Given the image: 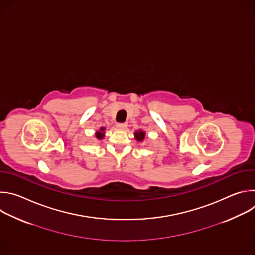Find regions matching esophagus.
<instances>
[{
  "mask_svg": "<svg viewBox=\"0 0 255 255\" xmlns=\"http://www.w3.org/2000/svg\"><path fill=\"white\" fill-rule=\"evenodd\" d=\"M117 128L120 130H125L127 127V123H117Z\"/></svg>",
  "mask_w": 255,
  "mask_h": 255,
  "instance_id": "34e87169",
  "label": "esophagus"
}]
</instances>
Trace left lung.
Returning a JSON list of instances; mask_svg holds the SVG:
<instances>
[{
	"mask_svg": "<svg viewBox=\"0 0 255 255\" xmlns=\"http://www.w3.org/2000/svg\"><path fill=\"white\" fill-rule=\"evenodd\" d=\"M135 138L138 140V141H142L145 137V133L142 132V131H139V132H135Z\"/></svg>",
	"mask_w": 255,
	"mask_h": 255,
	"instance_id": "1",
	"label": "left lung"
}]
</instances>
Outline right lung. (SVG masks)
I'll list each match as a JSON object with an SVG mask.
<instances>
[{
	"label": "right lung",
	"mask_w": 255,
	"mask_h": 255,
	"mask_svg": "<svg viewBox=\"0 0 255 255\" xmlns=\"http://www.w3.org/2000/svg\"><path fill=\"white\" fill-rule=\"evenodd\" d=\"M104 130H105V128H103V127H102V128H101V131H99V132L97 133V135H96V136H97V138H98V139H102V138L104 137Z\"/></svg>",
	"instance_id": "right-lung-1"
}]
</instances>
